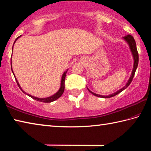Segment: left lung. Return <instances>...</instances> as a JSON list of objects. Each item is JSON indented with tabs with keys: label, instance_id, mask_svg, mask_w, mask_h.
<instances>
[{
	"label": "left lung",
	"instance_id": "obj_1",
	"mask_svg": "<svg viewBox=\"0 0 151 151\" xmlns=\"http://www.w3.org/2000/svg\"><path fill=\"white\" fill-rule=\"evenodd\" d=\"M122 39H123L124 41L127 43L128 45H129V47L130 48V50H131V52L132 58H133V60H134L133 68H132V70L131 76H130V78H129V80H128L127 83H126V85H125L124 86H123V87H122V88L119 89V91H116L115 93H112L111 94H109V95H101V94H96V93H93V92H92L91 91L89 90L88 88L87 87V86H86L88 91L90 92L91 93L93 94V95L96 96H98V97H101V98H111V97H112V96L116 95V94H118L120 93H121V92L122 91H124V89H126L132 82V78H133V77H134L135 71H136L137 68L138 64H139V54H138V52H137L136 42H135V40H134V38H133V37H132V36L130 35H128L127 36H125V37H122Z\"/></svg>",
	"mask_w": 151,
	"mask_h": 151
}]
</instances>
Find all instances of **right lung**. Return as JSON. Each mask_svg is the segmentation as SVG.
Wrapping results in <instances>:
<instances>
[{
    "label": "right lung",
    "mask_w": 151,
    "mask_h": 151,
    "mask_svg": "<svg viewBox=\"0 0 151 151\" xmlns=\"http://www.w3.org/2000/svg\"><path fill=\"white\" fill-rule=\"evenodd\" d=\"M20 37H21V35L19 36V37H18V38H17L16 40H14V44H13V46H12V50H13V47H14V43L16 42V41L17 40V39H19V38H20ZM11 70H12V73H13V75H14V78H15V79H16V81H17V83L18 86H19V87L20 88V90H21L22 92H23V93H24V94H26L27 95L29 96L30 97H31L32 99H35V100H36V101H40V102H42V103H51V102H53V101H56V100H57V99H58V98H59V97H60L61 96H62V94H63V93H64V91H65V81L66 74V73H67V71H68V69H66V70L65 71V72L63 73L62 76H61L60 86V88H59V89H58V91L57 92V93H55L54 94H52V95L50 96L45 97V98H39V97H36V96H32V95H30V94L27 93L26 92H25V91H24L23 90H22V88H21V86H20V84L19 83V82H18V81H17V78H16V76H15V75H14V72H13V70H12V58H11Z\"/></svg>",
    "instance_id": "add662e5"
}]
</instances>
